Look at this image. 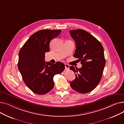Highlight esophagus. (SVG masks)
<instances>
[{
    "label": "esophagus",
    "mask_w": 124,
    "mask_h": 124,
    "mask_svg": "<svg viewBox=\"0 0 124 124\" xmlns=\"http://www.w3.org/2000/svg\"><path fill=\"white\" fill-rule=\"evenodd\" d=\"M65 70H69V65L67 64H65Z\"/></svg>",
    "instance_id": "obj_1"
}]
</instances>
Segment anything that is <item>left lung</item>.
Listing matches in <instances>:
<instances>
[{"label": "left lung", "mask_w": 124, "mask_h": 124, "mask_svg": "<svg viewBox=\"0 0 124 124\" xmlns=\"http://www.w3.org/2000/svg\"><path fill=\"white\" fill-rule=\"evenodd\" d=\"M69 32L76 44L73 56L82 64L79 69L70 66L76 77L70 85L77 92L86 93L93 90L101 80L106 64L103 48L94 37L85 31L78 29Z\"/></svg>", "instance_id": "1"}]
</instances>
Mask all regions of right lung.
I'll use <instances>...</instances> for the list:
<instances>
[{"mask_svg": "<svg viewBox=\"0 0 124 124\" xmlns=\"http://www.w3.org/2000/svg\"><path fill=\"white\" fill-rule=\"evenodd\" d=\"M61 30H43L32 34L21 49L18 54V68L25 84L34 93L40 95L53 88L55 75L62 73L64 64L45 62V53L49 52L52 39Z\"/></svg>", "mask_w": 124, "mask_h": 124, "instance_id": "obj_1", "label": "right lung"}]
</instances>
